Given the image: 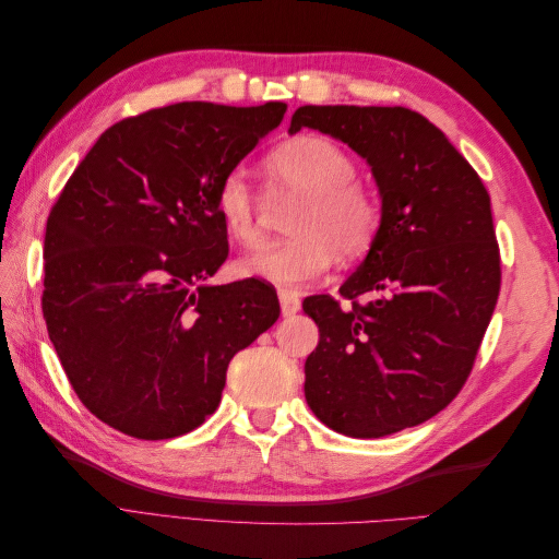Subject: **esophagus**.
Masks as SVG:
<instances>
[{"mask_svg": "<svg viewBox=\"0 0 559 559\" xmlns=\"http://www.w3.org/2000/svg\"><path fill=\"white\" fill-rule=\"evenodd\" d=\"M280 308H282V317H294L300 310V298L296 292H280Z\"/></svg>", "mask_w": 559, "mask_h": 559, "instance_id": "34e87169", "label": "esophagus"}]
</instances>
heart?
<instances>
[{
	"label": "heart",
	"mask_w": 559,
	"mask_h": 559,
	"mask_svg": "<svg viewBox=\"0 0 559 559\" xmlns=\"http://www.w3.org/2000/svg\"><path fill=\"white\" fill-rule=\"evenodd\" d=\"M273 198H300L289 230L292 238L249 253L238 273L277 286H302L333 265L335 253L361 259L376 245L382 226L378 195L359 179L347 151L321 134H300L275 146L263 158ZM226 233L242 247L261 240V198L242 170L228 173L214 195Z\"/></svg>",
	"instance_id": "heart-1"
}]
</instances>
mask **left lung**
Returning <instances> with one entry per match:
<instances>
[{
    "label": "left lung",
    "mask_w": 559,
    "mask_h": 559,
    "mask_svg": "<svg viewBox=\"0 0 559 559\" xmlns=\"http://www.w3.org/2000/svg\"><path fill=\"white\" fill-rule=\"evenodd\" d=\"M300 128L357 151L382 200L378 240L341 286L352 306L302 300L319 326L306 361L310 411L352 438L421 425L460 394L497 306L489 193L445 134L405 107L306 105L289 132Z\"/></svg>",
    "instance_id": "1"
}]
</instances>
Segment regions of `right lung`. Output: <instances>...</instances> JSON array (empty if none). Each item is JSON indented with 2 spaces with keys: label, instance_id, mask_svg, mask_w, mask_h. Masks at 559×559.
<instances>
[{
  "label": "right lung",
  "instance_id": "1",
  "mask_svg": "<svg viewBox=\"0 0 559 559\" xmlns=\"http://www.w3.org/2000/svg\"><path fill=\"white\" fill-rule=\"evenodd\" d=\"M284 103H179L99 134L48 214L41 310L81 403L142 441L214 411L230 359L275 324L273 286L207 284L228 257L214 195Z\"/></svg>",
  "mask_w": 559,
  "mask_h": 559
}]
</instances>
